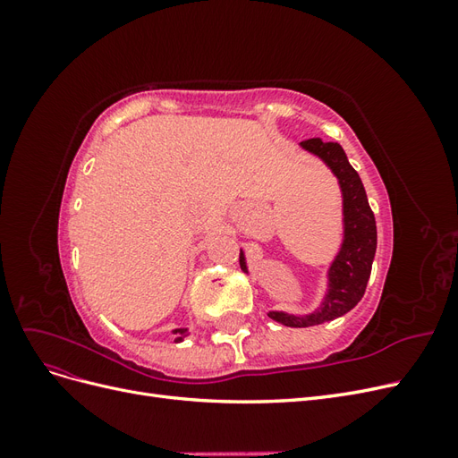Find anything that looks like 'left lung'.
<instances>
[{
	"instance_id": "8db88e82",
	"label": "left lung",
	"mask_w": 458,
	"mask_h": 458,
	"mask_svg": "<svg viewBox=\"0 0 458 458\" xmlns=\"http://www.w3.org/2000/svg\"><path fill=\"white\" fill-rule=\"evenodd\" d=\"M300 147L321 158L338 177L344 208V241L340 252L328 267V288L321 306L308 315L267 313L275 323L294 328L321 325L353 310L365 294L374 252H377V221L369 206L361 177L348 162L344 148L338 143H325L318 137L301 141ZM239 261L241 269L248 273L242 250Z\"/></svg>"
}]
</instances>
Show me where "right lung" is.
Segmentation results:
<instances>
[{"label": "right lung", "instance_id": "add662e5", "mask_svg": "<svg viewBox=\"0 0 458 458\" xmlns=\"http://www.w3.org/2000/svg\"><path fill=\"white\" fill-rule=\"evenodd\" d=\"M174 335H175V342H182L187 336V328H175Z\"/></svg>", "mask_w": 458, "mask_h": 458}]
</instances>
